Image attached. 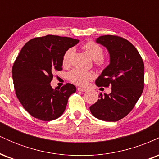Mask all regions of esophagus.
Returning a JSON list of instances; mask_svg holds the SVG:
<instances>
[{
	"label": "esophagus",
	"instance_id": "1",
	"mask_svg": "<svg viewBox=\"0 0 159 159\" xmlns=\"http://www.w3.org/2000/svg\"><path fill=\"white\" fill-rule=\"evenodd\" d=\"M77 90H78V91H81V92H85V91L87 90V89H85V88H81V87H78Z\"/></svg>",
	"mask_w": 159,
	"mask_h": 159
}]
</instances>
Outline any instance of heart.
Segmentation results:
<instances>
[{"instance_id": "heart-1", "label": "heart", "mask_w": 159, "mask_h": 159, "mask_svg": "<svg viewBox=\"0 0 159 159\" xmlns=\"http://www.w3.org/2000/svg\"><path fill=\"white\" fill-rule=\"evenodd\" d=\"M83 49L89 56L94 60L95 64L98 66H102L105 64L103 58V49L97 43L93 41H89L83 45ZM74 48H69L63 56V66L69 67L71 63V57L74 54ZM94 78V74L90 71H84L81 69H73L69 74V79L75 84L78 86H86L88 82Z\"/></svg>"}]
</instances>
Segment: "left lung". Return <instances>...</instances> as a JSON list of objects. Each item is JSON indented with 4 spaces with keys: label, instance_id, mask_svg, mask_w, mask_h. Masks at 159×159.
<instances>
[{
    "label": "left lung",
    "instance_id": "1",
    "mask_svg": "<svg viewBox=\"0 0 159 159\" xmlns=\"http://www.w3.org/2000/svg\"><path fill=\"white\" fill-rule=\"evenodd\" d=\"M110 54V64L96 80L98 87H111L110 94L100 93L90 110L95 117L116 122L129 114L143 93L144 64L139 52L127 39L105 35L96 39Z\"/></svg>",
    "mask_w": 159,
    "mask_h": 159
}]
</instances>
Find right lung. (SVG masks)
Masks as SVG:
<instances>
[{"instance_id": "obj_1", "label": "right lung", "mask_w": 159, "mask_h": 159, "mask_svg": "<svg viewBox=\"0 0 159 159\" xmlns=\"http://www.w3.org/2000/svg\"><path fill=\"white\" fill-rule=\"evenodd\" d=\"M79 43L70 37L47 35L30 39L23 46L12 66V79L18 99L32 116L51 121L64 112L69 97L76 87L67 83L53 89L54 71H61L63 56Z\"/></svg>"}]
</instances>
